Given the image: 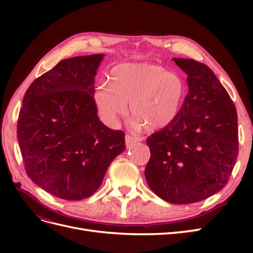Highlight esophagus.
<instances>
[{
    "mask_svg": "<svg viewBox=\"0 0 253 253\" xmlns=\"http://www.w3.org/2000/svg\"><path fill=\"white\" fill-rule=\"evenodd\" d=\"M140 139L137 138V137H133L131 135H126V148H132L134 144H136L137 142H139Z\"/></svg>",
    "mask_w": 253,
    "mask_h": 253,
    "instance_id": "34e87169",
    "label": "esophagus"
}]
</instances>
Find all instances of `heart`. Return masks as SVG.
I'll return each mask as SVG.
<instances>
[{"mask_svg": "<svg viewBox=\"0 0 253 253\" xmlns=\"http://www.w3.org/2000/svg\"><path fill=\"white\" fill-rule=\"evenodd\" d=\"M110 83L96 86L93 98L101 119L116 126L128 110L135 127L154 132L177 117L186 94L185 82L166 68L140 62L120 63L112 68Z\"/></svg>", "mask_w": 253, "mask_h": 253, "instance_id": "obj_1", "label": "heart"}]
</instances>
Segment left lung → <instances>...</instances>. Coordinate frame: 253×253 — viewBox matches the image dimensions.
I'll list each match as a JSON object with an SVG mask.
<instances>
[{"mask_svg": "<svg viewBox=\"0 0 253 253\" xmlns=\"http://www.w3.org/2000/svg\"><path fill=\"white\" fill-rule=\"evenodd\" d=\"M173 61L186 73L189 91L172 124L147 138L144 176L162 200L192 204L228 182L239 152L237 114L211 68L192 59Z\"/></svg>", "mask_w": 253, "mask_h": 253, "instance_id": "1", "label": "left lung"}]
</instances>
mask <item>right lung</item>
I'll return each mask as SVG.
<instances>
[{
    "label": "right lung",
    "mask_w": 253,
    "mask_h": 253,
    "mask_svg": "<svg viewBox=\"0 0 253 253\" xmlns=\"http://www.w3.org/2000/svg\"><path fill=\"white\" fill-rule=\"evenodd\" d=\"M104 55L65 59L26 90L18 141L29 178L51 195L81 201L100 187L126 150L125 133L99 120L95 76Z\"/></svg>",
    "instance_id": "obj_1"
}]
</instances>
